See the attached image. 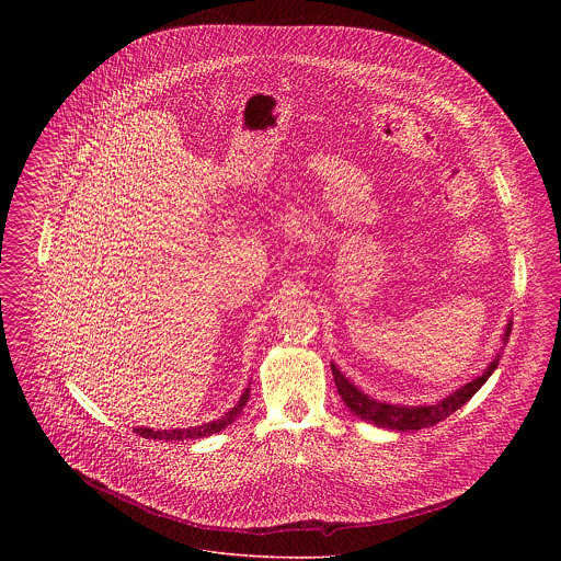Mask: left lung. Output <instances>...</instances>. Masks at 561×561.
<instances>
[{"mask_svg": "<svg viewBox=\"0 0 561 561\" xmlns=\"http://www.w3.org/2000/svg\"><path fill=\"white\" fill-rule=\"evenodd\" d=\"M512 332V321L505 325V334H503V343H507ZM499 365V354L496 358L485 367V371L478 376L476 380L467 382L465 387H460L456 393L447 396L445 400L436 401V403H425V405H396V403H387V401L374 400L367 393H363L354 382H350L332 363V376H334V385L336 391L341 396V400L345 401V405L360 416L363 421H369L378 427H389V430H400V432H408V430H423V427H432L438 421L447 419L449 414H454L458 408H462L467 401L471 400L483 382L492 376V371Z\"/></svg>", "mask_w": 561, "mask_h": 561, "instance_id": "left-lung-1", "label": "left lung"}]
</instances>
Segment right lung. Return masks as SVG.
<instances>
[{
	"instance_id": "obj_1",
	"label": "right lung",
	"mask_w": 561,
	"mask_h": 561,
	"mask_svg": "<svg viewBox=\"0 0 561 561\" xmlns=\"http://www.w3.org/2000/svg\"><path fill=\"white\" fill-rule=\"evenodd\" d=\"M250 398V389H245L241 393L240 401L225 412L220 419L203 423V425H194V427H176V430H151V427H136V434H140L142 438H153V440H196V438H205L211 434L222 432L227 425H231L243 410L245 401Z\"/></svg>"
}]
</instances>
